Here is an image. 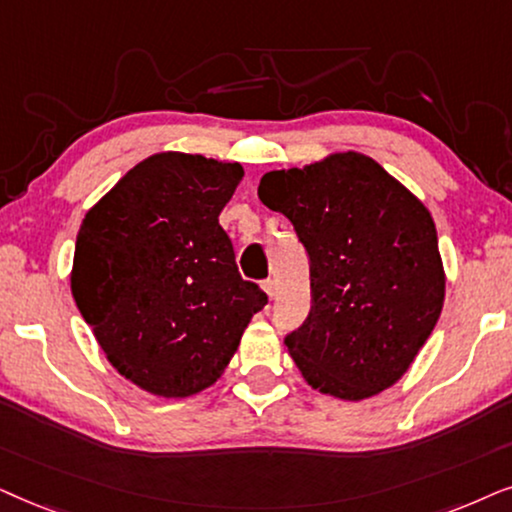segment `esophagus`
Returning <instances> with one entry per match:
<instances>
[{
  "mask_svg": "<svg viewBox=\"0 0 512 512\" xmlns=\"http://www.w3.org/2000/svg\"><path fill=\"white\" fill-rule=\"evenodd\" d=\"M262 288H264V292H267V295H269V299H276V283L271 281V278H269V281L262 283Z\"/></svg>",
  "mask_w": 512,
  "mask_h": 512,
  "instance_id": "obj_1",
  "label": "esophagus"
}]
</instances>
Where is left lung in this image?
Instances as JSON below:
<instances>
[{
    "instance_id": "8db88e82",
    "label": "left lung",
    "mask_w": 512,
    "mask_h": 512,
    "mask_svg": "<svg viewBox=\"0 0 512 512\" xmlns=\"http://www.w3.org/2000/svg\"><path fill=\"white\" fill-rule=\"evenodd\" d=\"M257 196L288 217L309 252L313 306L285 337L306 384L353 403L391 388L445 304L428 208L360 152L271 170Z\"/></svg>"
}]
</instances>
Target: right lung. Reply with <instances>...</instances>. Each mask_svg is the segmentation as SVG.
Returning <instances> with one entry per match:
<instances>
[{
  "label": "right lung",
  "mask_w": 512,
  "mask_h": 512,
  "mask_svg": "<svg viewBox=\"0 0 512 512\" xmlns=\"http://www.w3.org/2000/svg\"><path fill=\"white\" fill-rule=\"evenodd\" d=\"M241 180V163L159 152L81 222L72 297L109 365L142 391L189 398L213 386L267 304L220 227Z\"/></svg>",
  "instance_id": "add662e5"
}]
</instances>
